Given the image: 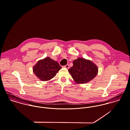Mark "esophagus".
Returning <instances> with one entry per match:
<instances>
[{
  "label": "esophagus",
  "mask_w": 130,
  "mask_h": 130,
  "mask_svg": "<svg viewBox=\"0 0 130 130\" xmlns=\"http://www.w3.org/2000/svg\"><path fill=\"white\" fill-rule=\"evenodd\" d=\"M64 68H67V69H68V68H69V65L68 64H67V65H65V66H64Z\"/></svg>",
  "instance_id": "esophagus-1"
}]
</instances>
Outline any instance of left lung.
I'll return each mask as SVG.
<instances>
[{"mask_svg":"<svg viewBox=\"0 0 130 130\" xmlns=\"http://www.w3.org/2000/svg\"><path fill=\"white\" fill-rule=\"evenodd\" d=\"M73 66L68 71L78 84H85L94 79L98 74L97 66L89 60L78 58L73 62Z\"/></svg>","mask_w":130,"mask_h":130,"instance_id":"1","label":"left lung"}]
</instances>
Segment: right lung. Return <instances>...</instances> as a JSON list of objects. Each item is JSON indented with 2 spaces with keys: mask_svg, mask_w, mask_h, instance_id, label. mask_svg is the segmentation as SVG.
Listing matches in <instances>:
<instances>
[{
  "mask_svg": "<svg viewBox=\"0 0 130 130\" xmlns=\"http://www.w3.org/2000/svg\"><path fill=\"white\" fill-rule=\"evenodd\" d=\"M61 68L57 62L50 57H46L38 61L33 67V71L39 79L45 81L55 77Z\"/></svg>",
  "mask_w": 130,
  "mask_h": 130,
  "instance_id": "1",
  "label": "right lung"
}]
</instances>
